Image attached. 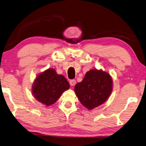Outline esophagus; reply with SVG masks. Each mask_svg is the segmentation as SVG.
Wrapping results in <instances>:
<instances>
[{"label":"esophagus","instance_id":"1","mask_svg":"<svg viewBox=\"0 0 146 146\" xmlns=\"http://www.w3.org/2000/svg\"><path fill=\"white\" fill-rule=\"evenodd\" d=\"M76 82L75 80H72L70 81V85L71 86H74L76 85Z\"/></svg>","mask_w":146,"mask_h":146}]
</instances>
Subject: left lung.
Wrapping results in <instances>:
<instances>
[{
    "label": "left lung",
    "instance_id": "1",
    "mask_svg": "<svg viewBox=\"0 0 146 146\" xmlns=\"http://www.w3.org/2000/svg\"><path fill=\"white\" fill-rule=\"evenodd\" d=\"M113 90V80L108 73L102 70H90L82 82L75 85L74 91L80 102L91 110L104 104Z\"/></svg>",
    "mask_w": 146,
    "mask_h": 146
}]
</instances>
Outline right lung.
Wrapping results in <instances>:
<instances>
[{
    "instance_id": "obj_1",
    "label": "right lung",
    "mask_w": 146,
    "mask_h": 146,
    "mask_svg": "<svg viewBox=\"0 0 146 146\" xmlns=\"http://www.w3.org/2000/svg\"><path fill=\"white\" fill-rule=\"evenodd\" d=\"M70 85L63 75L57 74L53 68H48L38 75L32 86V94L37 101L49 106L59 98Z\"/></svg>"
}]
</instances>
